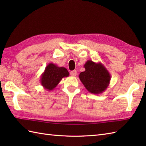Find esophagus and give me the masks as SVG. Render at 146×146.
<instances>
[{"label": "esophagus", "instance_id": "1", "mask_svg": "<svg viewBox=\"0 0 146 146\" xmlns=\"http://www.w3.org/2000/svg\"><path fill=\"white\" fill-rule=\"evenodd\" d=\"M70 75L71 76H75L77 75V73H76V70H73V71H71L70 72Z\"/></svg>", "mask_w": 146, "mask_h": 146}]
</instances>
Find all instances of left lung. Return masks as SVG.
Segmentation results:
<instances>
[{"label":"left lung","mask_w":146,"mask_h":146,"mask_svg":"<svg viewBox=\"0 0 146 146\" xmlns=\"http://www.w3.org/2000/svg\"><path fill=\"white\" fill-rule=\"evenodd\" d=\"M83 66L85 70L80 73L79 78L86 89L94 94H100L106 90L111 76L104 65L100 62L88 60Z\"/></svg>","instance_id":"8db88e82"}]
</instances>
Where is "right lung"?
Returning a JSON list of instances; mask_svg holds the SVG:
<instances>
[{
  "label": "right lung",
  "mask_w": 146,
  "mask_h": 146,
  "mask_svg": "<svg viewBox=\"0 0 146 146\" xmlns=\"http://www.w3.org/2000/svg\"><path fill=\"white\" fill-rule=\"evenodd\" d=\"M69 72L64 67H59L53 63H49L40 78V82L44 89L51 91L55 88L61 80L69 76Z\"/></svg>",
  "instance_id": "add662e5"
}]
</instances>
